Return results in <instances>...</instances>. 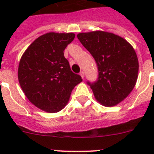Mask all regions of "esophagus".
I'll return each instance as SVG.
<instances>
[{"label":"esophagus","instance_id":"1","mask_svg":"<svg viewBox=\"0 0 154 154\" xmlns=\"http://www.w3.org/2000/svg\"><path fill=\"white\" fill-rule=\"evenodd\" d=\"M80 75L82 76V78L83 79L84 76H85V73H84L83 71H82V72H80Z\"/></svg>","mask_w":154,"mask_h":154}]
</instances>
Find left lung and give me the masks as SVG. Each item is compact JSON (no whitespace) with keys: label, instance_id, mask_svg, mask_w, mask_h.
Masks as SVG:
<instances>
[{"label":"left lung","instance_id":"obj_1","mask_svg":"<svg viewBox=\"0 0 154 154\" xmlns=\"http://www.w3.org/2000/svg\"><path fill=\"white\" fill-rule=\"evenodd\" d=\"M77 38L97 65V81L87 82L96 99L105 106L117 105L137 82L139 62L136 51L124 38L109 32L79 33Z\"/></svg>","mask_w":154,"mask_h":154}]
</instances>
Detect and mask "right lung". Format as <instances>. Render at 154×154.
I'll use <instances>...</instances> for the list:
<instances>
[{
  "instance_id": "right-lung-1",
  "label": "right lung",
  "mask_w": 154,
  "mask_h": 154,
  "mask_svg": "<svg viewBox=\"0 0 154 154\" xmlns=\"http://www.w3.org/2000/svg\"><path fill=\"white\" fill-rule=\"evenodd\" d=\"M75 38L73 33L49 32L35 39L21 58L18 81L32 104L48 112L62 110L71 92L82 81L72 72L64 50Z\"/></svg>"
}]
</instances>
